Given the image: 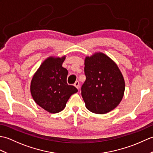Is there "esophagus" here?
Masks as SVG:
<instances>
[{
    "instance_id": "1",
    "label": "esophagus",
    "mask_w": 153,
    "mask_h": 153,
    "mask_svg": "<svg viewBox=\"0 0 153 153\" xmlns=\"http://www.w3.org/2000/svg\"><path fill=\"white\" fill-rule=\"evenodd\" d=\"M74 86L76 87L78 90L79 89V82H78V81H77V82H76V83H74Z\"/></svg>"
}]
</instances>
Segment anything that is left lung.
<instances>
[{
	"label": "left lung",
	"instance_id": "left-lung-1",
	"mask_svg": "<svg viewBox=\"0 0 153 153\" xmlns=\"http://www.w3.org/2000/svg\"><path fill=\"white\" fill-rule=\"evenodd\" d=\"M86 80L82 87V96L86 108L98 114L108 113L122 101L125 81L114 60L101 52L85 58Z\"/></svg>",
	"mask_w": 153,
	"mask_h": 153
}]
</instances>
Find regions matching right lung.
<instances>
[{
	"instance_id": "obj_1",
	"label": "right lung",
	"mask_w": 153,
	"mask_h": 153,
	"mask_svg": "<svg viewBox=\"0 0 153 153\" xmlns=\"http://www.w3.org/2000/svg\"><path fill=\"white\" fill-rule=\"evenodd\" d=\"M66 56H51L46 58L32 77L30 91L37 105L50 113L64 109L71 95L77 92L73 85H68V70L62 67Z\"/></svg>"
}]
</instances>
